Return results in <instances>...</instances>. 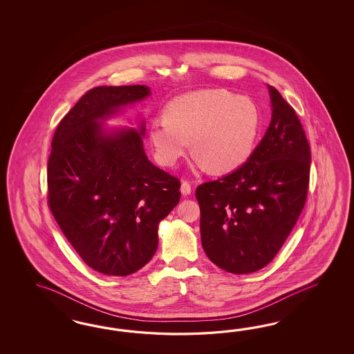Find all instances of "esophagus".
Returning a JSON list of instances; mask_svg holds the SVG:
<instances>
[{
  "label": "esophagus",
  "mask_w": 354,
  "mask_h": 354,
  "mask_svg": "<svg viewBox=\"0 0 354 354\" xmlns=\"http://www.w3.org/2000/svg\"><path fill=\"white\" fill-rule=\"evenodd\" d=\"M180 192H182L184 196L191 194V192H192V185H191V183L188 182V180H183L182 185H180Z\"/></svg>",
  "instance_id": "34e87169"
}]
</instances>
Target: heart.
<instances>
[{"label": "heart", "mask_w": 354, "mask_h": 354, "mask_svg": "<svg viewBox=\"0 0 354 354\" xmlns=\"http://www.w3.org/2000/svg\"><path fill=\"white\" fill-rule=\"evenodd\" d=\"M259 113L247 97L204 89L171 101L156 119L150 140L158 161L171 166L189 148L209 171L228 172L247 161L254 148Z\"/></svg>", "instance_id": "heart-1"}]
</instances>
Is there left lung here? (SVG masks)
Wrapping results in <instances>:
<instances>
[{
  "mask_svg": "<svg viewBox=\"0 0 354 354\" xmlns=\"http://www.w3.org/2000/svg\"><path fill=\"white\" fill-rule=\"evenodd\" d=\"M272 118L248 161L197 187L201 243L218 268L250 274L278 254L306 203L310 145L295 109L268 86Z\"/></svg>",
  "mask_w": 354,
  "mask_h": 354,
  "instance_id": "8db88e82",
  "label": "left lung"
}]
</instances>
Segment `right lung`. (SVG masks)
<instances>
[{
  "instance_id": "add662e5",
  "label": "right lung",
  "mask_w": 354,
  "mask_h": 354,
  "mask_svg": "<svg viewBox=\"0 0 354 354\" xmlns=\"http://www.w3.org/2000/svg\"><path fill=\"white\" fill-rule=\"evenodd\" d=\"M145 86H96L54 132L48 205L68 243L101 274L126 277L158 247V223L180 200V180L148 160L145 126L107 133L101 120L149 96Z\"/></svg>"
}]
</instances>
